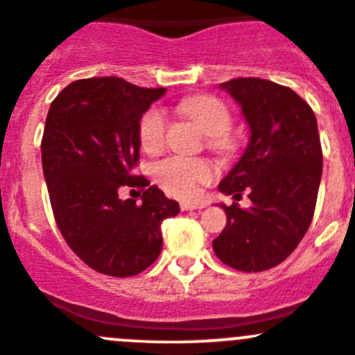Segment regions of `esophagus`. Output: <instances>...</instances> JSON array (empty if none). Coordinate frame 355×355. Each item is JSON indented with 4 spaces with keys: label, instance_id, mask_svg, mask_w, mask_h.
I'll return each mask as SVG.
<instances>
[{
    "label": "esophagus",
    "instance_id": "1",
    "mask_svg": "<svg viewBox=\"0 0 355 355\" xmlns=\"http://www.w3.org/2000/svg\"><path fill=\"white\" fill-rule=\"evenodd\" d=\"M180 208L184 209V211H187V209H202L206 208V202L205 201H196V202H182Z\"/></svg>",
    "mask_w": 355,
    "mask_h": 355
}]
</instances>
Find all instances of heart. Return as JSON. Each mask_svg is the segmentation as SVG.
Instances as JSON below:
<instances>
[{
    "label": "heart",
    "mask_w": 355,
    "mask_h": 355,
    "mask_svg": "<svg viewBox=\"0 0 355 355\" xmlns=\"http://www.w3.org/2000/svg\"><path fill=\"white\" fill-rule=\"evenodd\" d=\"M180 112L196 123L208 135L211 149L229 154L236 149V140L229 128L232 123L229 107L211 95H196L180 104ZM140 146L147 154H159L166 139V118L159 109H149L139 126ZM154 180L166 194L173 198H194L199 185L206 184L215 175V168L202 157L171 156L159 161L153 170Z\"/></svg>",
    "instance_id": "heart-1"
}]
</instances>
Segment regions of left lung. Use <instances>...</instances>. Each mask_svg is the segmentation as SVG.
<instances>
[{
	"label": "left lung",
	"instance_id": "obj_1",
	"mask_svg": "<svg viewBox=\"0 0 355 355\" xmlns=\"http://www.w3.org/2000/svg\"><path fill=\"white\" fill-rule=\"evenodd\" d=\"M241 105L250 142L220 182L223 194L251 206L222 205L227 225L213 250L232 269L260 272L286 260L312 222L322 175L318 119L291 88L269 79L236 78L220 85Z\"/></svg>",
	"mask_w": 355,
	"mask_h": 355
}]
</instances>
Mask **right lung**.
Returning a JSON list of instances; mask_svg holds the SVG:
<instances>
[{
	"label": "right lung",
	"instance_id": "obj_1",
	"mask_svg": "<svg viewBox=\"0 0 355 355\" xmlns=\"http://www.w3.org/2000/svg\"><path fill=\"white\" fill-rule=\"evenodd\" d=\"M164 92L114 76L78 79L48 111L41 161L55 222L69 248L101 274L146 270L163 248L161 223L180 211L177 201L133 175L140 119ZM123 187L140 188L143 202H123Z\"/></svg>",
	"mask_w": 355,
	"mask_h": 355
}]
</instances>
